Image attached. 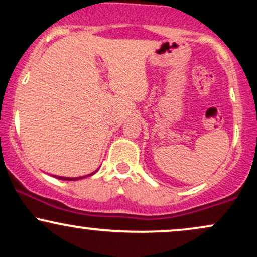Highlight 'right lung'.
<instances>
[{
    "label": "right lung",
    "mask_w": 257,
    "mask_h": 257,
    "mask_svg": "<svg viewBox=\"0 0 257 257\" xmlns=\"http://www.w3.org/2000/svg\"><path fill=\"white\" fill-rule=\"evenodd\" d=\"M96 172H98V170H95V172H93L91 174H88V175H85V176H79V178H66V176H57V175H53V176H54V178H57V179H60V180H67V181H76V180L87 178V176H91L93 174H95Z\"/></svg>",
    "instance_id": "obj_1"
}]
</instances>
